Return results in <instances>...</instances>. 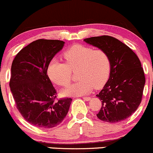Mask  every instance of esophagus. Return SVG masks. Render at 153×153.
<instances>
[{
	"label": "esophagus",
	"instance_id": "obj_1",
	"mask_svg": "<svg viewBox=\"0 0 153 153\" xmlns=\"http://www.w3.org/2000/svg\"><path fill=\"white\" fill-rule=\"evenodd\" d=\"M82 99L85 100V101H90V100H91V97H87V96H86V97H83Z\"/></svg>",
	"mask_w": 153,
	"mask_h": 153
}]
</instances>
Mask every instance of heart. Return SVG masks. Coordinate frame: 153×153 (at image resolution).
<instances>
[{
    "instance_id": "obj_1",
    "label": "heart",
    "mask_w": 153,
    "mask_h": 153,
    "mask_svg": "<svg viewBox=\"0 0 153 153\" xmlns=\"http://www.w3.org/2000/svg\"><path fill=\"white\" fill-rule=\"evenodd\" d=\"M66 63L52 59L47 68V75L54 83L67 86L71 80L72 72H76L79 80L62 91L66 96H80L94 88L104 85L111 71V60L105 51L83 45H75L64 53Z\"/></svg>"
}]
</instances>
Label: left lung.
Masks as SVG:
<instances>
[{
  "label": "left lung",
  "mask_w": 153,
  "mask_h": 153,
  "mask_svg": "<svg viewBox=\"0 0 153 153\" xmlns=\"http://www.w3.org/2000/svg\"><path fill=\"white\" fill-rule=\"evenodd\" d=\"M84 42L108 54L111 60L108 81L99 94L101 108L97 117L116 123L129 117L141 103L145 77L137 54L119 39L110 36H94Z\"/></svg>",
  "instance_id": "obj_1"
}]
</instances>
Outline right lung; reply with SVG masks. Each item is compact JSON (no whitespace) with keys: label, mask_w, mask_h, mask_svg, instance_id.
I'll return each mask as SVG.
<instances>
[{"label":"right lung","mask_w":153,"mask_h":153,"mask_svg":"<svg viewBox=\"0 0 153 153\" xmlns=\"http://www.w3.org/2000/svg\"><path fill=\"white\" fill-rule=\"evenodd\" d=\"M64 44L60 40L37 39L24 47L12 62L9 85L16 108L35 127L59 125L71 106V98L54 101L57 91L47 75L49 63Z\"/></svg>","instance_id":"add662e5"}]
</instances>
